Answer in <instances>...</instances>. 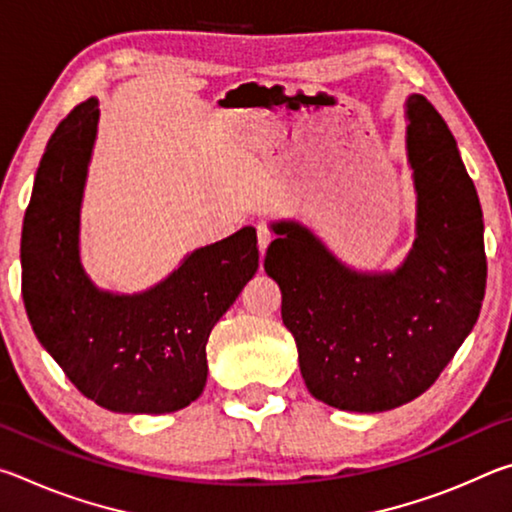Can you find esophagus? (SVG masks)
I'll return each mask as SVG.
<instances>
[{"label":"esophagus","instance_id":"1","mask_svg":"<svg viewBox=\"0 0 512 512\" xmlns=\"http://www.w3.org/2000/svg\"><path fill=\"white\" fill-rule=\"evenodd\" d=\"M271 230H268V225H257V246H259V253H266L268 244H271Z\"/></svg>","mask_w":512,"mask_h":512}]
</instances>
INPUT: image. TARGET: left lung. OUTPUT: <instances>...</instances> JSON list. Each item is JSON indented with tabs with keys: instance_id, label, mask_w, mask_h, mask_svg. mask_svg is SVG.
I'll list each match as a JSON object with an SVG mask.
<instances>
[{
	"instance_id": "1",
	"label": "left lung",
	"mask_w": 512,
	"mask_h": 512,
	"mask_svg": "<svg viewBox=\"0 0 512 512\" xmlns=\"http://www.w3.org/2000/svg\"><path fill=\"white\" fill-rule=\"evenodd\" d=\"M406 158L415 239L395 271H357L300 221H275L264 271L282 291V320L316 400L379 413L438 379L479 318L485 293L483 214L452 131L411 94Z\"/></svg>"
}]
</instances>
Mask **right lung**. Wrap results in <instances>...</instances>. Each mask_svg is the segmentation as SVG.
<instances>
[{
    "instance_id": "obj_1",
    "label": "right lung",
    "mask_w": 512,
    "mask_h": 512,
    "mask_svg": "<svg viewBox=\"0 0 512 512\" xmlns=\"http://www.w3.org/2000/svg\"><path fill=\"white\" fill-rule=\"evenodd\" d=\"M99 101L60 121L22 225V298L33 332L69 381L115 413H173L207 381L212 327L259 266L255 228L196 248L140 293L99 289L81 264V205Z\"/></svg>"
}]
</instances>
